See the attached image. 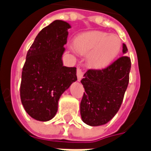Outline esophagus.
Here are the masks:
<instances>
[{"instance_id":"34e87169","label":"esophagus","mask_w":151,"mask_h":151,"mask_svg":"<svg viewBox=\"0 0 151 151\" xmlns=\"http://www.w3.org/2000/svg\"><path fill=\"white\" fill-rule=\"evenodd\" d=\"M77 77H78V80L80 81L82 77H83V71L81 70L80 67H78L77 68Z\"/></svg>"}]
</instances>
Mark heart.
Segmentation results:
<instances>
[{
  "label": "heart",
  "mask_w": 151,
  "mask_h": 151,
  "mask_svg": "<svg viewBox=\"0 0 151 151\" xmlns=\"http://www.w3.org/2000/svg\"><path fill=\"white\" fill-rule=\"evenodd\" d=\"M75 46L79 53H90L88 64L90 66L102 68L110 64L118 55L121 41L118 36L95 31L78 37L75 40Z\"/></svg>",
  "instance_id": "b5f03b06"
}]
</instances>
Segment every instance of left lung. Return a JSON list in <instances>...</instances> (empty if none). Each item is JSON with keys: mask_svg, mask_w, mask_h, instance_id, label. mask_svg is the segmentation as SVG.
Here are the masks:
<instances>
[{"mask_svg": "<svg viewBox=\"0 0 151 151\" xmlns=\"http://www.w3.org/2000/svg\"><path fill=\"white\" fill-rule=\"evenodd\" d=\"M123 44L122 52L127 54ZM130 58L122 55L103 69H90L81 79L85 91L80 104L82 121L98 127L107 123L120 109L129 84Z\"/></svg>", "mask_w": 151, "mask_h": 151, "instance_id": "8db88e82", "label": "left lung"}]
</instances>
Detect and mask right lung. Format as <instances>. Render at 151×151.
Wrapping results in <instances>:
<instances>
[{
	"label": "right lung",
	"instance_id": "obj_1",
	"mask_svg": "<svg viewBox=\"0 0 151 151\" xmlns=\"http://www.w3.org/2000/svg\"><path fill=\"white\" fill-rule=\"evenodd\" d=\"M70 28L56 20L39 32L28 50L20 95L25 111L36 120L52 119L61 95L77 81L76 67L65 66L61 60Z\"/></svg>",
	"mask_w": 151,
	"mask_h": 151
}]
</instances>
